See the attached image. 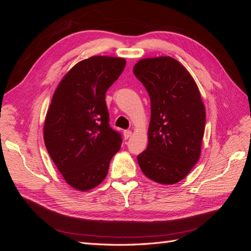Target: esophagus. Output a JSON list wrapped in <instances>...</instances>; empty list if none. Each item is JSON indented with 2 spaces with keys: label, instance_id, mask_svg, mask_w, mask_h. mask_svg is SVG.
<instances>
[{
  "label": "esophagus",
  "instance_id": "esophagus-1",
  "mask_svg": "<svg viewBox=\"0 0 251 251\" xmlns=\"http://www.w3.org/2000/svg\"><path fill=\"white\" fill-rule=\"evenodd\" d=\"M124 136H125V138L126 139H128L132 136V131H130V130H127V131H125L124 132Z\"/></svg>",
  "mask_w": 251,
  "mask_h": 251
}]
</instances>
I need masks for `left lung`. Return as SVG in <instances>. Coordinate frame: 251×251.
I'll list each match as a JSON object with an SVG mask.
<instances>
[{
  "mask_svg": "<svg viewBox=\"0 0 251 251\" xmlns=\"http://www.w3.org/2000/svg\"><path fill=\"white\" fill-rule=\"evenodd\" d=\"M151 100L147 150L137 156L142 173L159 184L184 179L199 160L206 113L198 86L171 56L148 57L133 68Z\"/></svg>",
  "mask_w": 251,
  "mask_h": 251,
  "instance_id": "left-lung-1",
  "label": "left lung"
}]
</instances>
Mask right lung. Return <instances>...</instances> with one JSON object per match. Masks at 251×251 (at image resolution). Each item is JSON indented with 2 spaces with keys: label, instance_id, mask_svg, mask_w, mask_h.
<instances>
[{
  "label": "right lung",
  "instance_id": "right-lung-1",
  "mask_svg": "<svg viewBox=\"0 0 251 251\" xmlns=\"http://www.w3.org/2000/svg\"><path fill=\"white\" fill-rule=\"evenodd\" d=\"M126 59L91 56L74 65L59 81L44 123V141L66 183L88 192L107 177L121 137L109 126L105 92Z\"/></svg>",
  "mask_w": 251,
  "mask_h": 251
}]
</instances>
